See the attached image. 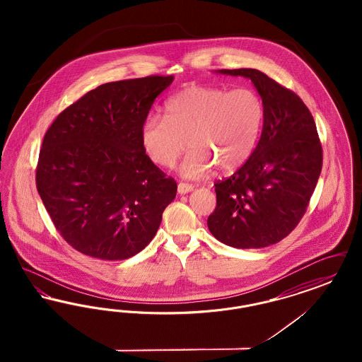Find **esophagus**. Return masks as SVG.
Returning a JSON list of instances; mask_svg holds the SVG:
<instances>
[{
  "label": "esophagus",
  "instance_id": "obj_1",
  "mask_svg": "<svg viewBox=\"0 0 362 362\" xmlns=\"http://www.w3.org/2000/svg\"><path fill=\"white\" fill-rule=\"evenodd\" d=\"M191 189H194V186L189 185V183L180 182V183L177 185V192H179V194H187Z\"/></svg>",
  "mask_w": 362,
  "mask_h": 362
}]
</instances>
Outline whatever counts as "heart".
<instances>
[{
	"mask_svg": "<svg viewBox=\"0 0 362 362\" xmlns=\"http://www.w3.org/2000/svg\"><path fill=\"white\" fill-rule=\"evenodd\" d=\"M165 117L149 114L141 126V144L160 167L173 165L187 146L179 171L186 177H201L217 167L230 173L250 158L258 142L263 104L248 88L189 86L164 107Z\"/></svg>",
	"mask_w": 362,
	"mask_h": 362,
	"instance_id": "b5f03b06",
	"label": "heart"
}]
</instances>
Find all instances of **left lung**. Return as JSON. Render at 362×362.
<instances>
[{
	"instance_id": "left-lung-1",
	"label": "left lung",
	"mask_w": 362,
	"mask_h": 362,
	"mask_svg": "<svg viewBox=\"0 0 362 362\" xmlns=\"http://www.w3.org/2000/svg\"><path fill=\"white\" fill-rule=\"evenodd\" d=\"M252 81L263 103V129L250 158L217 180L210 233L235 248H262L286 238L307 211L323 164L308 107L257 69H221Z\"/></svg>"
}]
</instances>
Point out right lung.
<instances>
[{"mask_svg":"<svg viewBox=\"0 0 362 362\" xmlns=\"http://www.w3.org/2000/svg\"><path fill=\"white\" fill-rule=\"evenodd\" d=\"M173 76L107 83L70 104L46 132L36 189L78 252L132 258L155 238L177 185L145 153L141 126Z\"/></svg>","mask_w":362,"mask_h":362,"instance_id":"right-lung-1","label":"right lung"}]
</instances>
